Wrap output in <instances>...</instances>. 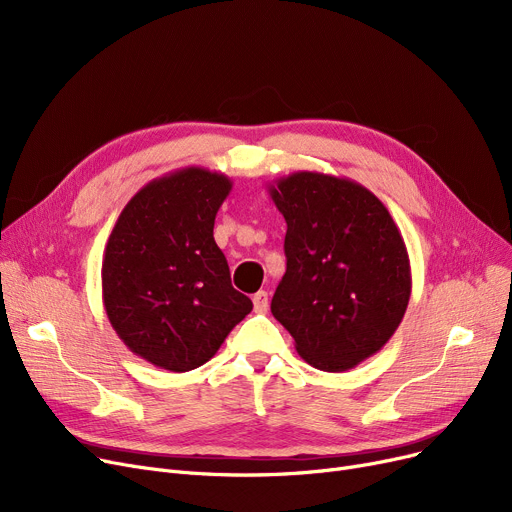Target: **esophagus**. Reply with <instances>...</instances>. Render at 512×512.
Wrapping results in <instances>:
<instances>
[{
	"mask_svg": "<svg viewBox=\"0 0 512 512\" xmlns=\"http://www.w3.org/2000/svg\"><path fill=\"white\" fill-rule=\"evenodd\" d=\"M253 307H255V313H265L267 307H270V297H267L265 290H259L257 294H253Z\"/></svg>",
	"mask_w": 512,
	"mask_h": 512,
	"instance_id": "obj_1",
	"label": "esophagus"
}]
</instances>
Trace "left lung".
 <instances>
[{
    "label": "left lung",
    "instance_id": "obj_1",
    "mask_svg": "<svg viewBox=\"0 0 512 512\" xmlns=\"http://www.w3.org/2000/svg\"><path fill=\"white\" fill-rule=\"evenodd\" d=\"M267 188L288 226L286 274L272 313L309 365L353 369L378 353L405 317V240L384 203L355 180L294 172Z\"/></svg>",
    "mask_w": 512,
    "mask_h": 512
}]
</instances>
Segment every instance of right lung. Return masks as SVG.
Here are the masks:
<instances>
[{"label": "right lung", "instance_id": "add662e5", "mask_svg": "<svg viewBox=\"0 0 512 512\" xmlns=\"http://www.w3.org/2000/svg\"><path fill=\"white\" fill-rule=\"evenodd\" d=\"M228 176L182 168L151 180L122 209L101 263L103 307L130 351L174 373L207 363L253 303L232 288L213 240Z\"/></svg>", "mask_w": 512, "mask_h": 512}]
</instances>
